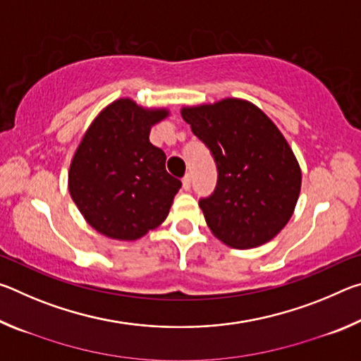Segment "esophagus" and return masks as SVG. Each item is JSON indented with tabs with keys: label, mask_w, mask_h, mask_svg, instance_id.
I'll use <instances>...</instances> for the list:
<instances>
[{
	"label": "esophagus",
	"mask_w": 361,
	"mask_h": 361,
	"mask_svg": "<svg viewBox=\"0 0 361 361\" xmlns=\"http://www.w3.org/2000/svg\"><path fill=\"white\" fill-rule=\"evenodd\" d=\"M183 189H185V191H189V189H191V175H185V178H183Z\"/></svg>",
	"instance_id": "34e87169"
}]
</instances>
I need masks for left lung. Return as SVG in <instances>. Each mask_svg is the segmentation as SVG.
I'll return each mask as SVG.
<instances>
[{"label": "left lung", "mask_w": 361, "mask_h": 361, "mask_svg": "<svg viewBox=\"0 0 361 361\" xmlns=\"http://www.w3.org/2000/svg\"><path fill=\"white\" fill-rule=\"evenodd\" d=\"M181 116L216 162L215 192L199 202L212 234L240 250L272 240L295 212L302 178L282 132L242 99L183 106Z\"/></svg>", "instance_id": "left-lung-1"}]
</instances>
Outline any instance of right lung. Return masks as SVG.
I'll return each instance as SVG.
<instances>
[{"label":"right lung","instance_id":"right-lung-1","mask_svg":"<svg viewBox=\"0 0 361 361\" xmlns=\"http://www.w3.org/2000/svg\"><path fill=\"white\" fill-rule=\"evenodd\" d=\"M167 108H145L129 97L109 103L85 130L71 159L68 189L85 221L114 240H138L161 226L181 181L149 142Z\"/></svg>","mask_w":361,"mask_h":361}]
</instances>
